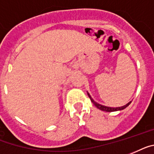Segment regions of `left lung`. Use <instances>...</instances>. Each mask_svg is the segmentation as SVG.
I'll return each mask as SVG.
<instances>
[{
  "instance_id": "1",
  "label": "left lung",
  "mask_w": 154,
  "mask_h": 154,
  "mask_svg": "<svg viewBox=\"0 0 154 154\" xmlns=\"http://www.w3.org/2000/svg\"><path fill=\"white\" fill-rule=\"evenodd\" d=\"M88 95L89 96V98H90V99H91V101L92 102V103L94 104V105L95 106L97 107V108H99V109H101V110H103V111H106V112H113V111H117V110H121V109H125L126 107L128 106L129 105H130V103H131V102H129L128 104H126L125 106H121V107H116V108H113V107H108V106H102L100 105V104H99V103H95L94 100L92 99V98L91 97V95H89V93H88Z\"/></svg>"
}]
</instances>
